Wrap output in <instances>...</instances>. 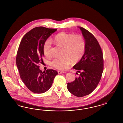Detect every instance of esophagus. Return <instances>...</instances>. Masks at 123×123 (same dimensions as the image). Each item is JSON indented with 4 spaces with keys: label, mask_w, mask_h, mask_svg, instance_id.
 <instances>
[{
    "label": "esophagus",
    "mask_w": 123,
    "mask_h": 123,
    "mask_svg": "<svg viewBox=\"0 0 123 123\" xmlns=\"http://www.w3.org/2000/svg\"><path fill=\"white\" fill-rule=\"evenodd\" d=\"M58 73L59 74H65L66 72H62V71H58Z\"/></svg>",
    "instance_id": "1"
}]
</instances>
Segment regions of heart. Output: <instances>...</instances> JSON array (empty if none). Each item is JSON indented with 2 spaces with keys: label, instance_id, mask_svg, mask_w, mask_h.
Returning a JSON list of instances; mask_svg holds the SVG:
<instances>
[{
  "label": "heart",
  "instance_id": "b5f03b06",
  "mask_svg": "<svg viewBox=\"0 0 123 123\" xmlns=\"http://www.w3.org/2000/svg\"><path fill=\"white\" fill-rule=\"evenodd\" d=\"M55 45L63 47V57H56L51 62V65L58 69L66 70L69 65L73 62L77 63L82 58L85 49V42L81 35L60 32L57 34L53 39ZM51 45L49 40L46 41L43 47L45 56L50 55Z\"/></svg>",
  "mask_w": 123,
  "mask_h": 123
}]
</instances>
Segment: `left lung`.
I'll use <instances>...</instances> for the list:
<instances>
[{
  "mask_svg": "<svg viewBox=\"0 0 123 123\" xmlns=\"http://www.w3.org/2000/svg\"><path fill=\"white\" fill-rule=\"evenodd\" d=\"M85 42L84 55L73 68L79 73L78 77L68 83V91L75 96L82 97L92 93L101 80L103 70V53L96 38L89 31L78 26Z\"/></svg>",
  "mask_w": 123,
  "mask_h": 123,
  "instance_id": "8db88e82",
  "label": "left lung"
}]
</instances>
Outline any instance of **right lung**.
Returning <instances> with one entry per match:
<instances>
[{"instance_id": "obj_1", "label": "right lung", "mask_w": 123, "mask_h": 123, "mask_svg": "<svg viewBox=\"0 0 123 123\" xmlns=\"http://www.w3.org/2000/svg\"><path fill=\"white\" fill-rule=\"evenodd\" d=\"M57 29L39 26L31 29L22 38L19 46L16 64L22 82L31 91L42 93L51 87L58 72L47 69L43 72L39 68L44 56V44Z\"/></svg>"}]
</instances>
